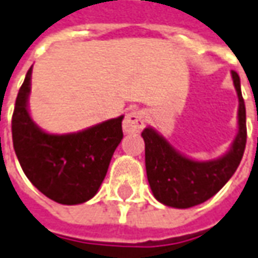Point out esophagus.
Masks as SVG:
<instances>
[{
    "label": "esophagus",
    "instance_id": "34e87169",
    "mask_svg": "<svg viewBox=\"0 0 258 258\" xmlns=\"http://www.w3.org/2000/svg\"><path fill=\"white\" fill-rule=\"evenodd\" d=\"M144 127H145V114L142 110L130 111L124 118V133H140Z\"/></svg>",
    "mask_w": 258,
    "mask_h": 258
}]
</instances>
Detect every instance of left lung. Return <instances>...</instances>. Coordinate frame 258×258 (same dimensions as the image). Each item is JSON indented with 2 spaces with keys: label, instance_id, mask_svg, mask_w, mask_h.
<instances>
[{
  "label": "left lung",
  "instance_id": "obj_1",
  "mask_svg": "<svg viewBox=\"0 0 258 258\" xmlns=\"http://www.w3.org/2000/svg\"><path fill=\"white\" fill-rule=\"evenodd\" d=\"M239 96V134L228 154L218 160L196 162L176 152L152 128L142 131L145 141V166L151 190L162 204L190 208L215 196L233 176L243 158L247 140L246 107L240 91V78L232 71Z\"/></svg>",
  "mask_w": 258,
  "mask_h": 258
}]
</instances>
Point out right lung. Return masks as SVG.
Wrapping results in <instances>:
<instances>
[{"instance_id":"right-lung-1","label":"right lung","mask_w":258,"mask_h":258,"mask_svg":"<svg viewBox=\"0 0 258 258\" xmlns=\"http://www.w3.org/2000/svg\"><path fill=\"white\" fill-rule=\"evenodd\" d=\"M29 68L12 114V142L32 184L55 203L74 205L91 200L103 181L111 156L123 138V116L77 134L41 131L29 116Z\"/></svg>"}]
</instances>
